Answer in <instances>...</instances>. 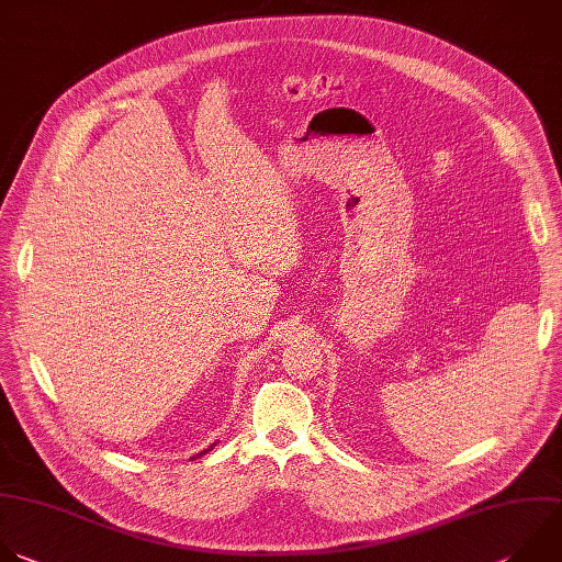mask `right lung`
I'll list each match as a JSON object with an SVG mask.
<instances>
[{
    "mask_svg": "<svg viewBox=\"0 0 562 562\" xmlns=\"http://www.w3.org/2000/svg\"><path fill=\"white\" fill-rule=\"evenodd\" d=\"M214 446H216V443H214ZM214 446H210V448H207V450H203V452H199V454H196V457H192V459H199V457H203V454H207V452H210V450H212V448H214Z\"/></svg>",
    "mask_w": 562,
    "mask_h": 562,
    "instance_id": "obj_1",
    "label": "right lung"
}]
</instances>
